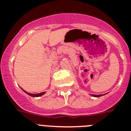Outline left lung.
<instances>
[{
    "label": "left lung",
    "mask_w": 131,
    "mask_h": 131,
    "mask_svg": "<svg viewBox=\"0 0 131 131\" xmlns=\"http://www.w3.org/2000/svg\"><path fill=\"white\" fill-rule=\"evenodd\" d=\"M91 96H94V97H100V96H102V94H100V95H94V94H92Z\"/></svg>",
    "instance_id": "left-lung-1"
}]
</instances>
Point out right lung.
Returning <instances> with one entry per match:
<instances>
[{
  "instance_id": "add662e5",
  "label": "right lung",
  "mask_w": 131,
  "mask_h": 131,
  "mask_svg": "<svg viewBox=\"0 0 131 131\" xmlns=\"http://www.w3.org/2000/svg\"><path fill=\"white\" fill-rule=\"evenodd\" d=\"M23 90V89H22ZM23 91H24V92H25V93L27 94H28V95L31 96H33V97H39V96H42L43 94H45V92H41V93H39V94H31V93H29V92H26L25 91H24V90H23Z\"/></svg>"
}]
</instances>
